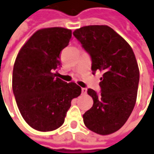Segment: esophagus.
Instances as JSON below:
<instances>
[{
	"label": "esophagus",
	"instance_id": "obj_1",
	"mask_svg": "<svg viewBox=\"0 0 154 154\" xmlns=\"http://www.w3.org/2000/svg\"><path fill=\"white\" fill-rule=\"evenodd\" d=\"M82 94H86L87 92V88H82Z\"/></svg>",
	"mask_w": 154,
	"mask_h": 154
}]
</instances>
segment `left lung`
I'll return each instance as SVG.
<instances>
[{"label": "left lung", "mask_w": 154, "mask_h": 154, "mask_svg": "<svg viewBox=\"0 0 154 154\" xmlns=\"http://www.w3.org/2000/svg\"><path fill=\"white\" fill-rule=\"evenodd\" d=\"M92 58V70L103 73L100 94L88 88L92 107L83 115L87 128L106 136L125 124L136 105L140 70L132 48L106 25L82 26L73 32Z\"/></svg>", "instance_id": "obj_1"}]
</instances>
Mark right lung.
<instances>
[{
    "mask_svg": "<svg viewBox=\"0 0 154 154\" xmlns=\"http://www.w3.org/2000/svg\"><path fill=\"white\" fill-rule=\"evenodd\" d=\"M71 34V30L64 27L40 29L17 55L13 92L23 119L35 130L50 131L60 128L72 99L81 94L75 83L67 84L55 74L62 66L60 54Z\"/></svg>",
    "mask_w": 154,
    "mask_h": 154,
    "instance_id": "right-lung-1",
    "label": "right lung"
}]
</instances>
